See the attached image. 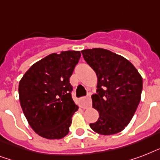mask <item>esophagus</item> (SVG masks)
Listing matches in <instances>:
<instances>
[{"mask_svg":"<svg viewBox=\"0 0 160 160\" xmlns=\"http://www.w3.org/2000/svg\"><path fill=\"white\" fill-rule=\"evenodd\" d=\"M80 107L83 109H86L88 107L91 106V99H90V95L87 97L80 98Z\"/></svg>","mask_w":160,"mask_h":160,"instance_id":"esophagus-1","label":"esophagus"}]
</instances>
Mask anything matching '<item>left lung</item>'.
I'll return each mask as SVG.
<instances>
[{
	"mask_svg": "<svg viewBox=\"0 0 160 160\" xmlns=\"http://www.w3.org/2000/svg\"><path fill=\"white\" fill-rule=\"evenodd\" d=\"M81 53L98 79L97 93L91 98L99 119L90 128L103 135L117 134L128 125L139 105L141 75L129 60L105 49H87Z\"/></svg>",
	"mask_w": 160,
	"mask_h": 160,
	"instance_id": "obj_1",
	"label": "left lung"
}]
</instances>
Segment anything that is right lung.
Here are the masks:
<instances>
[{
	"mask_svg": "<svg viewBox=\"0 0 160 160\" xmlns=\"http://www.w3.org/2000/svg\"><path fill=\"white\" fill-rule=\"evenodd\" d=\"M80 51H61L47 55L31 65L19 83L21 109L30 126L40 136L62 139L69 133L78 110L70 83Z\"/></svg>",
	"mask_w": 160,
	"mask_h": 160,
	"instance_id": "obj_1",
	"label": "right lung"
}]
</instances>
